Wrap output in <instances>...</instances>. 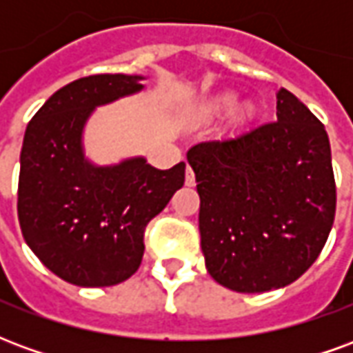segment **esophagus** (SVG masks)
<instances>
[{
	"label": "esophagus",
	"instance_id": "obj_1",
	"mask_svg": "<svg viewBox=\"0 0 353 353\" xmlns=\"http://www.w3.org/2000/svg\"><path fill=\"white\" fill-rule=\"evenodd\" d=\"M185 185H187V187H192V185H194V172H192L191 166H187V170H185Z\"/></svg>",
	"mask_w": 353,
	"mask_h": 353
}]
</instances>
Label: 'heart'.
Wrapping results in <instances>:
<instances>
[{"mask_svg": "<svg viewBox=\"0 0 353 353\" xmlns=\"http://www.w3.org/2000/svg\"><path fill=\"white\" fill-rule=\"evenodd\" d=\"M234 103V94H221L215 100L210 101L208 109H229Z\"/></svg>", "mask_w": 353, "mask_h": 353, "instance_id": "1", "label": "heart"}]
</instances>
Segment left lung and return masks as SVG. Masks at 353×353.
I'll use <instances>...</instances> for the list:
<instances>
[{
	"instance_id": "obj_1",
	"label": "left lung",
	"mask_w": 353,
	"mask_h": 353,
	"mask_svg": "<svg viewBox=\"0 0 353 353\" xmlns=\"http://www.w3.org/2000/svg\"><path fill=\"white\" fill-rule=\"evenodd\" d=\"M278 121L189 149L210 276L238 293L301 278L331 232L336 185L318 117L280 88Z\"/></svg>"
}]
</instances>
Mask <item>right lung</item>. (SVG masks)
Here are the masks:
<instances>
[{"label":"right lung","instance_id":"right-lung-1","mask_svg":"<svg viewBox=\"0 0 353 353\" xmlns=\"http://www.w3.org/2000/svg\"><path fill=\"white\" fill-rule=\"evenodd\" d=\"M139 75L73 81L30 121L20 153L19 221L37 259L81 288L128 280L141 265L147 223L183 187L185 162L157 170L143 157L94 166L83 128L96 105L138 92Z\"/></svg>","mask_w":353,"mask_h":353}]
</instances>
